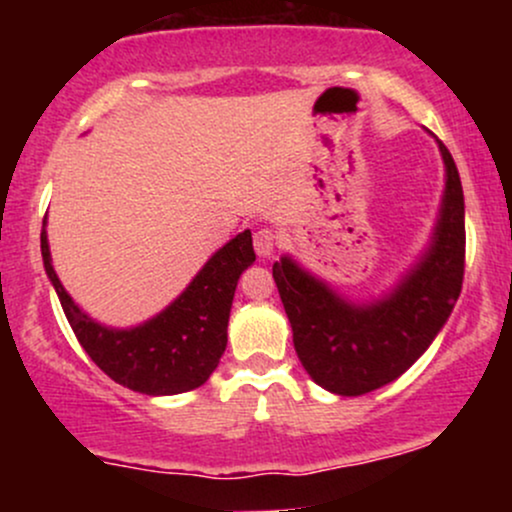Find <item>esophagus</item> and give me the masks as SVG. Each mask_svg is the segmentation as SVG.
Instances as JSON below:
<instances>
[{
    "mask_svg": "<svg viewBox=\"0 0 512 512\" xmlns=\"http://www.w3.org/2000/svg\"><path fill=\"white\" fill-rule=\"evenodd\" d=\"M252 245H255V252L260 257H272L276 248V233L272 228H260V231L252 236Z\"/></svg>",
    "mask_w": 512,
    "mask_h": 512,
    "instance_id": "1",
    "label": "esophagus"
}]
</instances>
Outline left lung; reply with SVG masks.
Returning <instances> with one entry per match:
<instances>
[{
    "label": "left lung",
    "instance_id": "left-lung-1",
    "mask_svg": "<svg viewBox=\"0 0 512 512\" xmlns=\"http://www.w3.org/2000/svg\"><path fill=\"white\" fill-rule=\"evenodd\" d=\"M445 192L433 238L402 281L370 303H351L284 255L272 274L289 315L293 346L310 378L334 395L358 397L407 370L448 322L464 276V195L443 142Z\"/></svg>",
    "mask_w": 512,
    "mask_h": 512
}]
</instances>
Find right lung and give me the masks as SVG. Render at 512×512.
<instances>
[{
    "label": "right lung",
    "mask_w": 512,
    "mask_h": 512,
    "mask_svg": "<svg viewBox=\"0 0 512 512\" xmlns=\"http://www.w3.org/2000/svg\"><path fill=\"white\" fill-rule=\"evenodd\" d=\"M40 252L64 315L91 361L115 383L149 397L180 395L207 383L226 351L238 279L255 262L250 231L238 233L209 257L166 310L137 327L115 330L91 320L64 291L52 267L45 221Z\"/></svg>",
    "instance_id": "1"
}]
</instances>
